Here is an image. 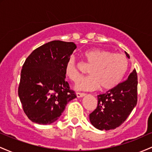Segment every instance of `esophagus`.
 Returning a JSON list of instances; mask_svg holds the SVG:
<instances>
[{
  "label": "esophagus",
  "instance_id": "1",
  "mask_svg": "<svg viewBox=\"0 0 152 152\" xmlns=\"http://www.w3.org/2000/svg\"><path fill=\"white\" fill-rule=\"evenodd\" d=\"M85 95H86V94L85 93H81V92H77V93H76V96H77L78 98H79V97L84 96Z\"/></svg>",
  "mask_w": 152,
  "mask_h": 152
}]
</instances>
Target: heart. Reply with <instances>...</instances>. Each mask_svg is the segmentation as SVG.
Instances as JSON below:
<instances>
[{
  "mask_svg": "<svg viewBox=\"0 0 152 152\" xmlns=\"http://www.w3.org/2000/svg\"><path fill=\"white\" fill-rule=\"evenodd\" d=\"M83 56L87 66L91 67V76L83 78L76 83L79 90L101 89L107 91L116 87L121 81L129 66V60L124 54L114 53L110 50L94 48L85 51ZM65 74L73 82L80 79L82 74L79 64L74 57L66 62Z\"/></svg>",
  "mask_w": 152,
  "mask_h": 152,
  "instance_id": "1",
  "label": "heart"
}]
</instances>
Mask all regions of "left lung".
Masks as SVG:
<instances>
[{
  "mask_svg": "<svg viewBox=\"0 0 152 152\" xmlns=\"http://www.w3.org/2000/svg\"><path fill=\"white\" fill-rule=\"evenodd\" d=\"M126 53V56L129 55ZM137 74L134 69L128 78L105 94H99L96 108L89 114L91 123L99 130L114 129L121 125L137 103Z\"/></svg>",
  "mask_w": 152,
  "mask_h": 152,
  "instance_id": "1",
  "label": "left lung"
}]
</instances>
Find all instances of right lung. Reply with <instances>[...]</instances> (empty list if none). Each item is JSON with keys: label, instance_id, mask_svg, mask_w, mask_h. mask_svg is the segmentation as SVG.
Returning a JSON list of instances; mask_svg holds the SVG:
<instances>
[{"label": "right lung", "instance_id": "add662e5", "mask_svg": "<svg viewBox=\"0 0 152 152\" xmlns=\"http://www.w3.org/2000/svg\"><path fill=\"white\" fill-rule=\"evenodd\" d=\"M76 48L74 42L50 41L26 59L18 92L24 113L31 121L43 125L53 123L67 103L76 97L65 80L66 64Z\"/></svg>", "mask_w": 152, "mask_h": 152}]
</instances>
